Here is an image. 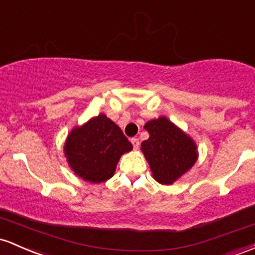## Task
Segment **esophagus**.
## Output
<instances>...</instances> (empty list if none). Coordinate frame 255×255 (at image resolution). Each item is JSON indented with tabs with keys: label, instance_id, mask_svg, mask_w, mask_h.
I'll list each match as a JSON object with an SVG mask.
<instances>
[{
	"label": "esophagus",
	"instance_id": "esophagus-1",
	"mask_svg": "<svg viewBox=\"0 0 255 255\" xmlns=\"http://www.w3.org/2000/svg\"><path fill=\"white\" fill-rule=\"evenodd\" d=\"M130 142H132V144H133L134 149H138L139 144H140V142H139V139L138 138H132V139H130Z\"/></svg>",
	"mask_w": 255,
	"mask_h": 255
}]
</instances>
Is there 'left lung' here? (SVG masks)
<instances>
[{
  "label": "left lung",
  "mask_w": 255,
  "mask_h": 255,
  "mask_svg": "<svg viewBox=\"0 0 255 255\" xmlns=\"http://www.w3.org/2000/svg\"><path fill=\"white\" fill-rule=\"evenodd\" d=\"M145 129L150 138L141 142V150L158 183H173L194 166L197 158L195 142L166 117L149 121Z\"/></svg>",
  "instance_id": "1"
}]
</instances>
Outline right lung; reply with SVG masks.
I'll return each instance as SVG.
<instances>
[{
	"label": "right lung",
	"instance_id": "add662e5",
	"mask_svg": "<svg viewBox=\"0 0 255 255\" xmlns=\"http://www.w3.org/2000/svg\"><path fill=\"white\" fill-rule=\"evenodd\" d=\"M132 149L121 128L105 115H99L69 134L65 156L78 177L102 183L113 177L122 153Z\"/></svg>",
	"mask_w": 255,
	"mask_h": 255
}]
</instances>
